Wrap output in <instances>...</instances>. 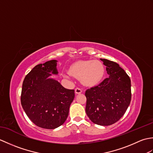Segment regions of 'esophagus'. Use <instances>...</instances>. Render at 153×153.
Returning <instances> with one entry per match:
<instances>
[{"instance_id":"34e87169","label":"esophagus","mask_w":153,"mask_h":153,"mask_svg":"<svg viewBox=\"0 0 153 153\" xmlns=\"http://www.w3.org/2000/svg\"><path fill=\"white\" fill-rule=\"evenodd\" d=\"M82 92V89L79 88V87H77V88H76V89H75V93L76 94H80Z\"/></svg>"}]
</instances>
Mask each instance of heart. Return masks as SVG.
<instances>
[{
  "label": "heart",
  "mask_w": 153,
  "mask_h": 153,
  "mask_svg": "<svg viewBox=\"0 0 153 153\" xmlns=\"http://www.w3.org/2000/svg\"><path fill=\"white\" fill-rule=\"evenodd\" d=\"M70 73L77 78H81L82 83L87 86L99 83L104 75V68L101 62L97 60L80 61L71 66ZM68 77V74H64Z\"/></svg>",
  "instance_id": "1"
}]
</instances>
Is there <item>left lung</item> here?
Wrapping results in <instances>:
<instances>
[{
  "label": "left lung",
  "mask_w": 153,
  "mask_h": 153,
  "mask_svg": "<svg viewBox=\"0 0 153 153\" xmlns=\"http://www.w3.org/2000/svg\"><path fill=\"white\" fill-rule=\"evenodd\" d=\"M109 76L85 91V112L97 125L110 126L124 114L131 102V80L119 64L100 59Z\"/></svg>",
  "instance_id": "8db88e82"
}]
</instances>
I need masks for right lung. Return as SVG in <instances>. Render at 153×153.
Wrapping results in <instances>:
<instances>
[{"label": "right lung", "instance_id": "1", "mask_svg": "<svg viewBox=\"0 0 153 153\" xmlns=\"http://www.w3.org/2000/svg\"><path fill=\"white\" fill-rule=\"evenodd\" d=\"M57 60L35 66L25 77L21 104L28 118L45 129H55L66 121L75 97L74 89H68L51 78L58 74Z\"/></svg>", "mask_w": 153, "mask_h": 153}]
</instances>
